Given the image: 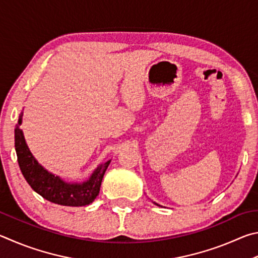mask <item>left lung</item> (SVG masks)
<instances>
[{
  "instance_id": "left-lung-1",
  "label": "left lung",
  "mask_w": 258,
  "mask_h": 258,
  "mask_svg": "<svg viewBox=\"0 0 258 258\" xmlns=\"http://www.w3.org/2000/svg\"><path fill=\"white\" fill-rule=\"evenodd\" d=\"M154 204H155V205H157V206H160V205H159V204H156V203H154Z\"/></svg>"
}]
</instances>
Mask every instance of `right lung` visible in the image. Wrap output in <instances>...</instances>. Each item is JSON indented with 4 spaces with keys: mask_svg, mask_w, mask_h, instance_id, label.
<instances>
[{
    "mask_svg": "<svg viewBox=\"0 0 258 258\" xmlns=\"http://www.w3.org/2000/svg\"><path fill=\"white\" fill-rule=\"evenodd\" d=\"M20 113L19 121L15 129V146L18 163L26 181L34 190L45 200L63 206H86L93 203L99 194V188L111 161L97 166L88 180L80 183L67 182L58 175L48 172L40 165L27 146L24 134L19 128L22 121Z\"/></svg>",
    "mask_w": 258,
    "mask_h": 258,
    "instance_id": "1",
    "label": "right lung"
}]
</instances>
